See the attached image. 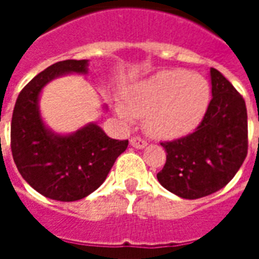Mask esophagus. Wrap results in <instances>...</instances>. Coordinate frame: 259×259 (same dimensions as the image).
<instances>
[{
  "mask_svg": "<svg viewBox=\"0 0 259 259\" xmlns=\"http://www.w3.org/2000/svg\"><path fill=\"white\" fill-rule=\"evenodd\" d=\"M130 144H132V147H135V148H144L147 146V141L144 139H141L140 136H133L130 139Z\"/></svg>",
  "mask_w": 259,
  "mask_h": 259,
  "instance_id": "34e87169",
  "label": "esophagus"
}]
</instances>
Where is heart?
I'll return each mask as SVG.
<instances>
[{"mask_svg": "<svg viewBox=\"0 0 259 259\" xmlns=\"http://www.w3.org/2000/svg\"><path fill=\"white\" fill-rule=\"evenodd\" d=\"M123 100L124 105L116 108L122 118L146 116V127L152 136L178 139L200 124L209 105L211 89L201 74L174 69L130 84Z\"/></svg>", "mask_w": 259, "mask_h": 259, "instance_id": "1", "label": "heart"}]
</instances>
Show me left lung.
<instances>
[{
    "label": "left lung",
    "mask_w": 259,
    "mask_h": 259,
    "mask_svg": "<svg viewBox=\"0 0 259 259\" xmlns=\"http://www.w3.org/2000/svg\"><path fill=\"white\" fill-rule=\"evenodd\" d=\"M212 100L189 136L162 141L166 162L158 182L182 198L195 200L221 190L237 174L248 151L244 98L219 70L211 68Z\"/></svg>",
    "instance_id": "obj_1"
}]
</instances>
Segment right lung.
Masks as SVG:
<instances>
[{
	"label": "right lung",
	"mask_w": 259,
	"mask_h": 259,
	"mask_svg": "<svg viewBox=\"0 0 259 259\" xmlns=\"http://www.w3.org/2000/svg\"><path fill=\"white\" fill-rule=\"evenodd\" d=\"M70 72H87V61H61L33 77L18 96L11 123V150L19 174L34 190L57 201L81 200L97 190L129 144L93 123L70 136L54 135L44 126L38 94L50 80Z\"/></svg>",
	"instance_id": "right-lung-1"
}]
</instances>
